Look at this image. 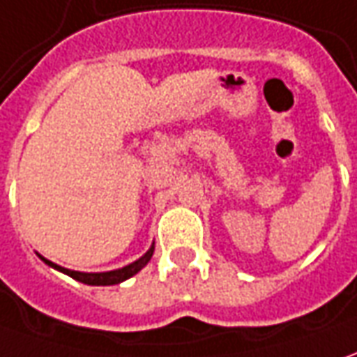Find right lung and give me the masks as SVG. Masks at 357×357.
Listing matches in <instances>:
<instances>
[{
	"instance_id": "right-lung-1",
	"label": "right lung",
	"mask_w": 357,
	"mask_h": 357,
	"mask_svg": "<svg viewBox=\"0 0 357 357\" xmlns=\"http://www.w3.org/2000/svg\"><path fill=\"white\" fill-rule=\"evenodd\" d=\"M152 254H154V244L150 246L146 254L142 256V258H138L137 261H132V264H128L125 268H121V270H113V271H101V273H84V271H74V270H68V268H62V266H58L54 261L46 260L43 258L45 264H48L50 268H54V270L62 271V273H66L70 278H74L76 281H82V283H86V285H117V283H123L128 278H132L135 273L142 270L144 266H146L150 258H152Z\"/></svg>"
}]
</instances>
